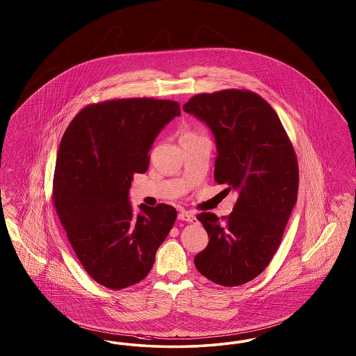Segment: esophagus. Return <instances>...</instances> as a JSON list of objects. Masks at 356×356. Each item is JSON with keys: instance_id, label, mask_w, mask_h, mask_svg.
<instances>
[{"instance_id": "1", "label": "esophagus", "mask_w": 356, "mask_h": 356, "mask_svg": "<svg viewBox=\"0 0 356 356\" xmlns=\"http://www.w3.org/2000/svg\"><path fill=\"white\" fill-rule=\"evenodd\" d=\"M179 218L181 220V221H186V222H196V217H195V214L192 213V212H180L179 213Z\"/></svg>"}]
</instances>
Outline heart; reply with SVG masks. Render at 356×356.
Instances as JSON below:
<instances>
[{"label":"heart","mask_w":356,"mask_h":356,"mask_svg":"<svg viewBox=\"0 0 356 356\" xmlns=\"http://www.w3.org/2000/svg\"><path fill=\"white\" fill-rule=\"evenodd\" d=\"M199 135L196 134V132H193V131H186L184 132V135H183V138L181 139H192V138H197Z\"/></svg>","instance_id":"b5f03b06"}]
</instances>
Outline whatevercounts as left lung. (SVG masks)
<instances>
[{
  "instance_id": "left-lung-1",
  "label": "left lung",
  "mask_w": 356,
  "mask_h": 356,
  "mask_svg": "<svg viewBox=\"0 0 356 356\" xmlns=\"http://www.w3.org/2000/svg\"><path fill=\"white\" fill-rule=\"evenodd\" d=\"M183 110L213 132L216 183L238 192L229 216H197L209 242L195 257V265L214 284H246L270 264L297 201L294 147L270 104L250 90L197 94Z\"/></svg>"
}]
</instances>
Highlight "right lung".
<instances>
[{
	"instance_id": "1",
	"label": "right lung",
	"mask_w": 356,
	"mask_h": 356,
	"mask_svg": "<svg viewBox=\"0 0 356 356\" xmlns=\"http://www.w3.org/2000/svg\"><path fill=\"white\" fill-rule=\"evenodd\" d=\"M179 115L173 100H104L82 108L62 136L51 200L79 262L104 287L140 282L173 227V207L142 204L135 213L128 189L148 170L157 134Z\"/></svg>"
}]
</instances>
